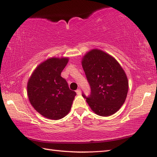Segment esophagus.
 Wrapping results in <instances>:
<instances>
[{"mask_svg":"<svg viewBox=\"0 0 157 157\" xmlns=\"http://www.w3.org/2000/svg\"><path fill=\"white\" fill-rule=\"evenodd\" d=\"M75 91H76V93H77V94H78V95H80V94H81V91H80V89H77Z\"/></svg>","mask_w":157,"mask_h":157,"instance_id":"esophagus-1","label":"esophagus"}]
</instances>
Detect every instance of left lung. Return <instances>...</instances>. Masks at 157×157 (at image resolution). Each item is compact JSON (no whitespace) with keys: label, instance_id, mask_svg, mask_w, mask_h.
<instances>
[{"label":"left lung","instance_id":"obj_1","mask_svg":"<svg viewBox=\"0 0 157 157\" xmlns=\"http://www.w3.org/2000/svg\"><path fill=\"white\" fill-rule=\"evenodd\" d=\"M82 65L91 87L86 96L92 111L100 116H109L124 104L128 92L127 75L119 63L102 50L93 49L84 55Z\"/></svg>","mask_w":157,"mask_h":157}]
</instances>
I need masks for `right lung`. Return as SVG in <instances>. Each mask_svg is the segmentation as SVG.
Returning a JSON list of instances; mask_svg holds the SVG:
<instances>
[{
  "mask_svg": "<svg viewBox=\"0 0 157 157\" xmlns=\"http://www.w3.org/2000/svg\"><path fill=\"white\" fill-rule=\"evenodd\" d=\"M68 58L52 57L39 64L28 82L29 100L37 112L47 118L59 120L71 110L76 93L69 89L61 73Z\"/></svg>",
  "mask_w": 157,
  "mask_h": 157,
  "instance_id": "obj_1",
  "label": "right lung"
}]
</instances>
